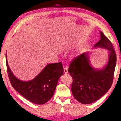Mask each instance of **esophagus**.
Returning a JSON list of instances; mask_svg holds the SVG:
<instances>
[{
    "instance_id": "1",
    "label": "esophagus",
    "mask_w": 121,
    "mask_h": 121,
    "mask_svg": "<svg viewBox=\"0 0 121 121\" xmlns=\"http://www.w3.org/2000/svg\"><path fill=\"white\" fill-rule=\"evenodd\" d=\"M64 73L66 74L68 73V67H65V68H64Z\"/></svg>"
}]
</instances>
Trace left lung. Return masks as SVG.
Instances as JSON below:
<instances>
[{"mask_svg":"<svg viewBox=\"0 0 121 121\" xmlns=\"http://www.w3.org/2000/svg\"><path fill=\"white\" fill-rule=\"evenodd\" d=\"M101 39L94 47L108 50V61L101 69H95L90 63L88 52L76 57L70 63L68 72L73 82L71 91L75 99L83 104L97 101L109 90L114 78L116 55L110 40L100 32Z\"/></svg>","mask_w":121,"mask_h":121,"instance_id":"8db88e82","label":"left lung"}]
</instances>
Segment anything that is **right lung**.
Returning a JSON list of instances; mask_svg holds the SVG:
<instances>
[{"mask_svg": "<svg viewBox=\"0 0 121 121\" xmlns=\"http://www.w3.org/2000/svg\"><path fill=\"white\" fill-rule=\"evenodd\" d=\"M7 73L10 83L17 91L36 104H43L53 95L58 81L64 70L61 62L50 63L35 78L29 81H21L15 77L8 64L6 53Z\"/></svg>", "mask_w": 121, "mask_h": 121, "instance_id": "1", "label": "right lung"}]
</instances>
